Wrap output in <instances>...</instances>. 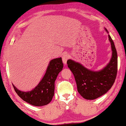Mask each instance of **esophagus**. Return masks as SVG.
Returning <instances> with one entry per match:
<instances>
[{
  "label": "esophagus",
  "mask_w": 126,
  "mask_h": 126,
  "mask_svg": "<svg viewBox=\"0 0 126 126\" xmlns=\"http://www.w3.org/2000/svg\"><path fill=\"white\" fill-rule=\"evenodd\" d=\"M69 58V54H67V53H65L63 55V57H62V59H63V61L64 64H66V62H67V61L68 59Z\"/></svg>",
  "instance_id": "1"
}]
</instances>
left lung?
Returning <instances> with one entry per match:
<instances>
[{
    "mask_svg": "<svg viewBox=\"0 0 126 126\" xmlns=\"http://www.w3.org/2000/svg\"><path fill=\"white\" fill-rule=\"evenodd\" d=\"M105 30L109 33L106 29ZM108 37L112 51L111 58L107 65L101 70L92 71L75 61H67L68 67L75 77L78 92L87 100H94L106 94L115 81L117 72V54L114 42L109 34Z\"/></svg>",
    "mask_w": 126,
    "mask_h": 126,
    "instance_id": "left-lung-1",
    "label": "left lung"
}]
</instances>
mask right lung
Wrapping results in <instances>:
<instances>
[{
  "label": "right lung",
  "instance_id": "1",
  "mask_svg": "<svg viewBox=\"0 0 126 126\" xmlns=\"http://www.w3.org/2000/svg\"><path fill=\"white\" fill-rule=\"evenodd\" d=\"M61 58L51 60L47 68L46 74L37 86L30 91L23 92L13 85L16 92L23 100L35 106L48 105L54 95L55 81L57 76L63 68Z\"/></svg>",
  "mask_w": 126,
  "mask_h": 126
}]
</instances>
